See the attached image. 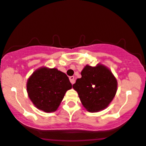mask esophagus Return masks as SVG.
<instances>
[{"instance_id":"obj_1","label":"esophagus","mask_w":146,"mask_h":146,"mask_svg":"<svg viewBox=\"0 0 146 146\" xmlns=\"http://www.w3.org/2000/svg\"><path fill=\"white\" fill-rule=\"evenodd\" d=\"M69 80H70V82H71V83L72 84H75V77H74V76H71V77H69Z\"/></svg>"}]
</instances>
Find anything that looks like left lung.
I'll return each mask as SVG.
<instances>
[{"mask_svg": "<svg viewBox=\"0 0 146 146\" xmlns=\"http://www.w3.org/2000/svg\"><path fill=\"white\" fill-rule=\"evenodd\" d=\"M81 75L82 77L77 79L73 88L78 93L83 106L91 112L106 108L117 89V79L112 72L102 64L86 65Z\"/></svg>", "mask_w": 146, "mask_h": 146, "instance_id": "1", "label": "left lung"}]
</instances>
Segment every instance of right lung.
<instances>
[{"label":"right lung","mask_w":146,"mask_h":146,"mask_svg":"<svg viewBox=\"0 0 146 146\" xmlns=\"http://www.w3.org/2000/svg\"><path fill=\"white\" fill-rule=\"evenodd\" d=\"M72 84L65 73L58 69L42 67L27 80V91L32 102L46 112L56 111Z\"/></svg>","instance_id":"1"}]
</instances>
